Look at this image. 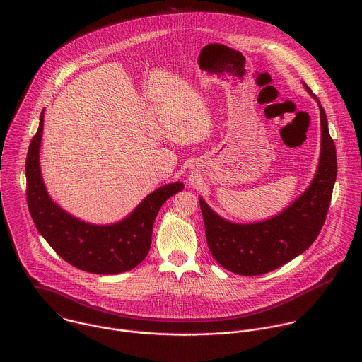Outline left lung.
Here are the masks:
<instances>
[{"instance_id": "8db88e82", "label": "left lung", "mask_w": 362, "mask_h": 362, "mask_svg": "<svg viewBox=\"0 0 362 362\" xmlns=\"http://www.w3.org/2000/svg\"><path fill=\"white\" fill-rule=\"evenodd\" d=\"M306 89L319 102L308 86ZM319 109L322 126L319 168L309 189L287 210L267 221L233 223L218 217L200 199L207 245L223 269L240 276H260L288 263L317 238L326 221L337 176L336 145L320 103Z\"/></svg>"}]
</instances>
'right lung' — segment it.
<instances>
[{
	"instance_id": "obj_1",
	"label": "right lung",
	"mask_w": 362,
	"mask_h": 362,
	"mask_svg": "<svg viewBox=\"0 0 362 362\" xmlns=\"http://www.w3.org/2000/svg\"><path fill=\"white\" fill-rule=\"evenodd\" d=\"M40 124L26 155V200L29 213L54 252L74 267L95 274H119L139 266L151 247L152 226L162 204L185 185L170 183L146 196L143 203L119 223L99 226L85 223L63 211L49 197L39 166Z\"/></svg>"
}]
</instances>
